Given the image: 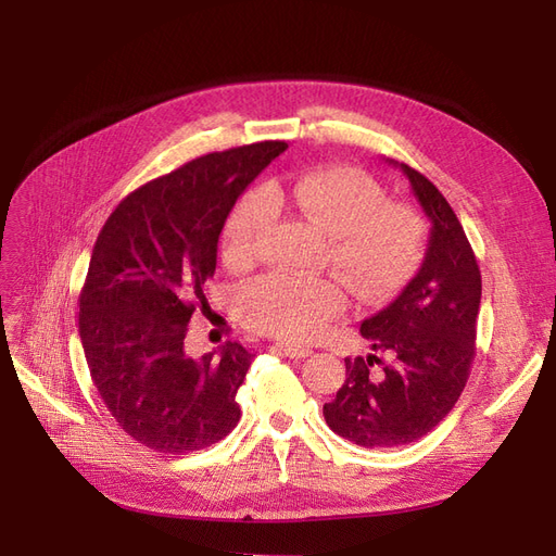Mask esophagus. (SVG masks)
<instances>
[{"instance_id": "1", "label": "esophagus", "mask_w": 556, "mask_h": 556, "mask_svg": "<svg viewBox=\"0 0 556 556\" xmlns=\"http://www.w3.org/2000/svg\"><path fill=\"white\" fill-rule=\"evenodd\" d=\"M278 352H282L285 357H290V359H304V357H308L311 355V348H304V345H292V343H276L274 345Z\"/></svg>"}]
</instances>
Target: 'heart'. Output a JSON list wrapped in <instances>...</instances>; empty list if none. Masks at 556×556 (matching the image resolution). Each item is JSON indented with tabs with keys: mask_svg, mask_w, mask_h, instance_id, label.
<instances>
[{
	"mask_svg": "<svg viewBox=\"0 0 556 556\" xmlns=\"http://www.w3.org/2000/svg\"><path fill=\"white\" fill-rule=\"evenodd\" d=\"M274 201H285L327 237L329 260L364 299H380L406 282L425 248V223L415 208L387 201L371 176L333 166L252 190L229 215L223 252L233 266L260 255L271 225ZM348 306L343 285L333 278L266 274L241 292V313L260 331L290 341H311Z\"/></svg>",
	"mask_w": 556,
	"mask_h": 556,
	"instance_id": "obj_1",
	"label": "heart"
}]
</instances>
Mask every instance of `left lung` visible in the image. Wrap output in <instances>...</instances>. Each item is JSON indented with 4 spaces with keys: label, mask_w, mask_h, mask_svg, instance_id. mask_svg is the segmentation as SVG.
Instances as JSON below:
<instances>
[{
    "label": "left lung",
    "mask_w": 556,
    "mask_h": 556,
    "mask_svg": "<svg viewBox=\"0 0 556 556\" xmlns=\"http://www.w3.org/2000/svg\"><path fill=\"white\" fill-rule=\"evenodd\" d=\"M390 164L408 178L431 237L417 276L362 323L376 355L348 357V378L323 408L329 429L362 447L415 443L454 408L476 357L482 294L476 252L447 199L413 166Z\"/></svg>",
    "instance_id": "1"
}]
</instances>
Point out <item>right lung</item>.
I'll list each match as a JSON object with an SVG mask.
<instances>
[{"instance_id":"1","label":"right lung","mask_w":556,"mask_h":556,"mask_svg":"<svg viewBox=\"0 0 556 556\" xmlns=\"http://www.w3.org/2000/svg\"><path fill=\"white\" fill-rule=\"evenodd\" d=\"M288 148L262 141L197 157L141 185L109 215L78 296V331L99 396L134 441L164 454L211 447L239 425L237 392L255 355L227 341L185 350L206 308L229 211Z\"/></svg>"}]
</instances>
